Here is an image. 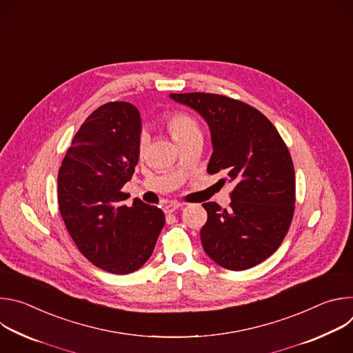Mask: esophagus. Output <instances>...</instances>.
<instances>
[{"mask_svg": "<svg viewBox=\"0 0 353 353\" xmlns=\"http://www.w3.org/2000/svg\"><path fill=\"white\" fill-rule=\"evenodd\" d=\"M183 205H184V204H181V203H169V204L165 205V212H166V214H172V212H174V211L183 208Z\"/></svg>", "mask_w": 353, "mask_h": 353, "instance_id": "obj_1", "label": "esophagus"}]
</instances>
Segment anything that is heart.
Wrapping results in <instances>:
<instances>
[{
	"label": "heart",
	"instance_id": "obj_1",
	"mask_svg": "<svg viewBox=\"0 0 353 353\" xmlns=\"http://www.w3.org/2000/svg\"><path fill=\"white\" fill-rule=\"evenodd\" d=\"M165 124L168 131L170 132V135L173 137V139L177 142L180 139H183L184 137L194 134V132H199V127L196 124V121L187 113H170L165 117ZM145 146V135H142L139 138V150L142 152V149Z\"/></svg>",
	"mask_w": 353,
	"mask_h": 353
}]
</instances>
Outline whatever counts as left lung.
Masks as SVG:
<instances>
[{"instance_id": "obj_1", "label": "left lung", "mask_w": 353, "mask_h": 353, "mask_svg": "<svg viewBox=\"0 0 353 353\" xmlns=\"http://www.w3.org/2000/svg\"><path fill=\"white\" fill-rule=\"evenodd\" d=\"M210 125L214 152L208 173L234 183L229 210L205 203L199 232L205 253L221 267L243 271L267 260L290 226L296 184L289 149L274 124L256 108L215 93H172Z\"/></svg>"}]
</instances>
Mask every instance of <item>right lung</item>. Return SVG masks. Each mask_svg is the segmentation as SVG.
I'll return each mask as SVG.
<instances>
[{"label": "right lung", "mask_w": 353, "mask_h": 353, "mask_svg": "<svg viewBox=\"0 0 353 353\" xmlns=\"http://www.w3.org/2000/svg\"><path fill=\"white\" fill-rule=\"evenodd\" d=\"M141 119L135 106L110 102L81 125L57 177L59 208L81 253L103 271L124 275L152 254L165 214L121 191L139 159Z\"/></svg>", "instance_id": "obj_1"}]
</instances>
